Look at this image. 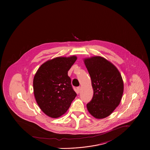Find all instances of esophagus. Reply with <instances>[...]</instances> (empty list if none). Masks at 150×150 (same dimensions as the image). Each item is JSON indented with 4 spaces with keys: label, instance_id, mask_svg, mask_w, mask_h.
I'll list each match as a JSON object with an SVG mask.
<instances>
[{
    "label": "esophagus",
    "instance_id": "obj_1",
    "mask_svg": "<svg viewBox=\"0 0 150 150\" xmlns=\"http://www.w3.org/2000/svg\"><path fill=\"white\" fill-rule=\"evenodd\" d=\"M81 89V86H79V87H77V91H78V92H79V93H80V92Z\"/></svg>",
    "mask_w": 150,
    "mask_h": 150
}]
</instances>
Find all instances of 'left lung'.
I'll return each instance as SVG.
<instances>
[{"mask_svg": "<svg viewBox=\"0 0 150 150\" xmlns=\"http://www.w3.org/2000/svg\"><path fill=\"white\" fill-rule=\"evenodd\" d=\"M93 89L91 101L86 105L89 112L97 119L109 116L121 100L124 82L118 69L105 58L94 56L84 59Z\"/></svg>", "mask_w": 150, "mask_h": 150, "instance_id": "1", "label": "left lung"}]
</instances>
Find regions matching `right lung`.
Returning a JSON list of instances; mask_svg holds the SVG:
<instances>
[{"label": "right lung", "instance_id": "add662e5", "mask_svg": "<svg viewBox=\"0 0 150 150\" xmlns=\"http://www.w3.org/2000/svg\"><path fill=\"white\" fill-rule=\"evenodd\" d=\"M75 55L50 59L37 70L33 81L38 106L50 117L57 118L67 111L77 96L67 73L77 60Z\"/></svg>", "mask_w": 150, "mask_h": 150}]
</instances>
